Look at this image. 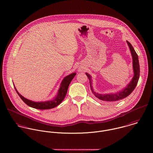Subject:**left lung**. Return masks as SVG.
<instances>
[{
  "label": "left lung",
  "mask_w": 153,
  "mask_h": 153,
  "mask_svg": "<svg viewBox=\"0 0 153 153\" xmlns=\"http://www.w3.org/2000/svg\"><path fill=\"white\" fill-rule=\"evenodd\" d=\"M126 42L129 48L130 51L131 52V54L132 56L133 69H134V75L131 81L129 82L128 85H127V86L122 91H120L119 93H116L105 94H99L97 93L94 92L92 87L91 76L88 73H86V75L90 81V85L91 87V91L97 98H98L101 100L105 101V102H116V101L122 100L126 97L127 96H128L134 91V90L135 88L137 85V83L138 82L139 78H140V72L138 56L136 51H135L134 48L131 45V44L128 41H126Z\"/></svg>",
  "instance_id": "8db88e82"
}]
</instances>
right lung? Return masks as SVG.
<instances>
[{"mask_svg": "<svg viewBox=\"0 0 153 153\" xmlns=\"http://www.w3.org/2000/svg\"><path fill=\"white\" fill-rule=\"evenodd\" d=\"M76 73H72L68 76H66L62 81L60 88L58 90V93L56 97L50 101L47 102H33L31 100H28L25 98H24L22 96H21L16 90V88L15 87V89L18 94V96L20 97V98L22 100V101L24 102L26 104H27L28 106L34 108H37L40 110H46V109H51L53 108L56 106H57L59 104H60L65 99L68 89L69 87V85L72 80V79L75 76Z\"/></svg>", "mask_w": 153, "mask_h": 153, "instance_id": "obj_1", "label": "right lung"}]
</instances>
